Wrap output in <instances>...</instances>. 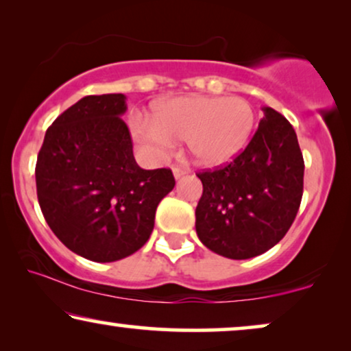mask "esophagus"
Here are the masks:
<instances>
[{
	"instance_id": "obj_1",
	"label": "esophagus",
	"mask_w": 351,
	"mask_h": 351,
	"mask_svg": "<svg viewBox=\"0 0 351 351\" xmlns=\"http://www.w3.org/2000/svg\"><path fill=\"white\" fill-rule=\"evenodd\" d=\"M187 173V169H181V167H173V176L176 180H180L181 176H184Z\"/></svg>"
}]
</instances>
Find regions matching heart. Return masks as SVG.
<instances>
[{
  "instance_id": "heart-1",
  "label": "heart",
  "mask_w": 351,
  "mask_h": 351,
  "mask_svg": "<svg viewBox=\"0 0 351 351\" xmlns=\"http://www.w3.org/2000/svg\"><path fill=\"white\" fill-rule=\"evenodd\" d=\"M254 111L239 97H178L162 103L152 119L136 121L133 132L152 156H169L175 140H186L189 154L200 165H221L248 145Z\"/></svg>"
}]
</instances>
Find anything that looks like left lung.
<instances>
[{
	"mask_svg": "<svg viewBox=\"0 0 351 351\" xmlns=\"http://www.w3.org/2000/svg\"><path fill=\"white\" fill-rule=\"evenodd\" d=\"M245 151L229 165L197 173L204 184L195 208L202 243L229 259L272 248L298 215L304 157L288 119L269 106Z\"/></svg>",
	"mask_w": 351,
	"mask_h": 351,
	"instance_id": "1",
	"label": "left lung"
}]
</instances>
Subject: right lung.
<instances>
[{"label": "right lung", "instance_id": "1", "mask_svg": "<svg viewBox=\"0 0 351 351\" xmlns=\"http://www.w3.org/2000/svg\"><path fill=\"white\" fill-rule=\"evenodd\" d=\"M125 111L122 93L81 98L47 128L34 171L49 227L68 250L95 263L140 250L157 205L175 187L171 170L138 167Z\"/></svg>", "mask_w": 351, "mask_h": 351}]
</instances>
